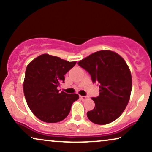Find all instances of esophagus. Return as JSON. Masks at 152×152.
<instances>
[{
    "instance_id": "esophagus-1",
    "label": "esophagus",
    "mask_w": 152,
    "mask_h": 152,
    "mask_svg": "<svg viewBox=\"0 0 152 152\" xmlns=\"http://www.w3.org/2000/svg\"><path fill=\"white\" fill-rule=\"evenodd\" d=\"M80 98H81V99L82 101H83V102H84V101H86V100H87V99H88V97L86 96H80Z\"/></svg>"
}]
</instances>
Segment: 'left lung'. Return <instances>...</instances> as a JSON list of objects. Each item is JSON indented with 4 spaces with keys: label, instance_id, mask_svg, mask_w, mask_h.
<instances>
[{
    "label": "left lung",
    "instance_id": "1",
    "mask_svg": "<svg viewBox=\"0 0 152 152\" xmlns=\"http://www.w3.org/2000/svg\"><path fill=\"white\" fill-rule=\"evenodd\" d=\"M78 64L99 86V96L91 98L95 107L87 112L88 119L96 124L115 121L124 111L132 92V75L126 63L118 53L104 50L91 54Z\"/></svg>",
    "mask_w": 152,
    "mask_h": 152
}]
</instances>
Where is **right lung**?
Returning <instances> with one entry per match:
<instances>
[{
    "label": "right lung",
    "instance_id": "add662e5",
    "mask_svg": "<svg viewBox=\"0 0 152 152\" xmlns=\"http://www.w3.org/2000/svg\"><path fill=\"white\" fill-rule=\"evenodd\" d=\"M59 57L42 54L26 68L23 92L28 106L35 116L47 123L64 120L71 106L79 98L76 94L59 92L64 75L76 65Z\"/></svg>",
    "mask_w": 152,
    "mask_h": 152
}]
</instances>
